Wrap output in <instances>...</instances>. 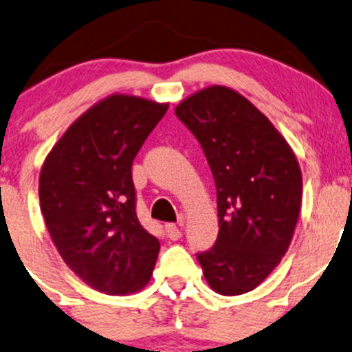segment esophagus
Instances as JSON below:
<instances>
[{"instance_id":"esophagus-1","label":"esophagus","mask_w":352,"mask_h":352,"mask_svg":"<svg viewBox=\"0 0 352 352\" xmlns=\"http://www.w3.org/2000/svg\"><path fill=\"white\" fill-rule=\"evenodd\" d=\"M165 230L170 240H179L180 236H182V230H180L175 223H168V225H165Z\"/></svg>"}]
</instances>
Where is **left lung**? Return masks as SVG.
I'll use <instances>...</instances> for the list:
<instances>
[{
  "instance_id": "left-lung-1",
  "label": "left lung",
  "mask_w": 352,
  "mask_h": 352,
  "mask_svg": "<svg viewBox=\"0 0 352 352\" xmlns=\"http://www.w3.org/2000/svg\"><path fill=\"white\" fill-rule=\"evenodd\" d=\"M216 184L218 239L199 252L208 285L235 296L255 289L281 262L301 208V170L271 120L232 88L208 87L180 102Z\"/></svg>"
}]
</instances>
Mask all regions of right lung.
<instances>
[{"label":"right lung","instance_id":"1","mask_svg":"<svg viewBox=\"0 0 352 352\" xmlns=\"http://www.w3.org/2000/svg\"><path fill=\"white\" fill-rule=\"evenodd\" d=\"M168 104L110 95L78 117L45 158L38 197L67 267L105 294L143 289L160 242L136 214L133 160Z\"/></svg>","mask_w":352,"mask_h":352}]
</instances>
